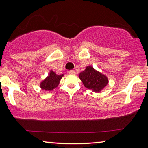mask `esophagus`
Returning <instances> with one entry per match:
<instances>
[{
	"mask_svg": "<svg viewBox=\"0 0 148 148\" xmlns=\"http://www.w3.org/2000/svg\"><path fill=\"white\" fill-rule=\"evenodd\" d=\"M69 74L74 75V74H76V72H75L74 71H73V70H71V71H69Z\"/></svg>",
	"mask_w": 148,
	"mask_h": 148,
	"instance_id": "obj_1",
	"label": "esophagus"
}]
</instances>
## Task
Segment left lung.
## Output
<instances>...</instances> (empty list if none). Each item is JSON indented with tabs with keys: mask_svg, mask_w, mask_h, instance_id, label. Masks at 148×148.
I'll return each instance as SVG.
<instances>
[{
	"mask_svg": "<svg viewBox=\"0 0 148 148\" xmlns=\"http://www.w3.org/2000/svg\"><path fill=\"white\" fill-rule=\"evenodd\" d=\"M79 77L84 86L94 92H100L108 83L107 77L95 71L92 66H87L84 71L79 74Z\"/></svg>",
	"mask_w": 148,
	"mask_h": 148,
	"instance_id": "obj_1",
	"label": "left lung"
}]
</instances>
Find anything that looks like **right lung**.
Returning <instances> with one entry per match:
<instances>
[{
    "label": "right lung",
    "instance_id": "right-lung-1",
    "mask_svg": "<svg viewBox=\"0 0 148 148\" xmlns=\"http://www.w3.org/2000/svg\"><path fill=\"white\" fill-rule=\"evenodd\" d=\"M62 76L63 74L57 75L51 71L49 76L41 82L40 87L42 89L46 91H51L57 87Z\"/></svg>",
    "mask_w": 148,
    "mask_h": 148
}]
</instances>
